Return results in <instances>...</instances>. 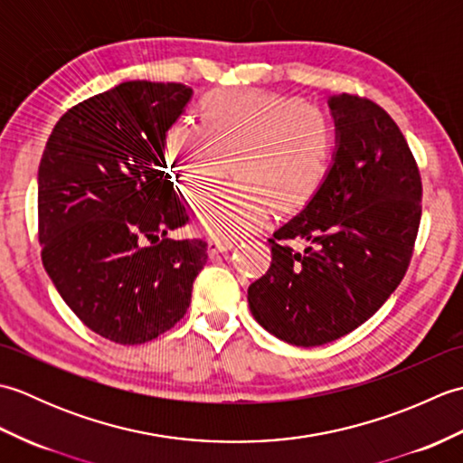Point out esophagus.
I'll use <instances>...</instances> for the list:
<instances>
[{"label":"esophagus","instance_id":"esophagus-1","mask_svg":"<svg viewBox=\"0 0 463 463\" xmlns=\"http://www.w3.org/2000/svg\"><path fill=\"white\" fill-rule=\"evenodd\" d=\"M237 241H229V239H209V254L214 257V254L224 252V250H231Z\"/></svg>","mask_w":463,"mask_h":463}]
</instances>
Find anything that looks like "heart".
Wrapping results in <instances>:
<instances>
[{"label":"heart","instance_id":"b5f03b06","mask_svg":"<svg viewBox=\"0 0 463 463\" xmlns=\"http://www.w3.org/2000/svg\"><path fill=\"white\" fill-rule=\"evenodd\" d=\"M201 127L173 125L165 137L173 181L191 206L221 189L226 165L237 184L199 216L211 237L257 231L272 211L307 206L330 169L334 129L320 107L262 90L211 93L199 107Z\"/></svg>","mask_w":463,"mask_h":463}]
</instances>
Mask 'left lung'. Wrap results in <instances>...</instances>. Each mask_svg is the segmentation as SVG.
Here are the masks:
<instances>
[{
  "label": "left lung",
  "instance_id": "obj_1",
  "mask_svg": "<svg viewBox=\"0 0 463 463\" xmlns=\"http://www.w3.org/2000/svg\"><path fill=\"white\" fill-rule=\"evenodd\" d=\"M334 163L300 214L269 239L272 262L249 287L262 328L322 346L366 322L410 267L421 219L418 163L394 119L360 95L330 97ZM292 240L308 241L304 253Z\"/></svg>",
  "mask_w": 463,
  "mask_h": 463
}]
</instances>
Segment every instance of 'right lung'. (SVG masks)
<instances>
[{"mask_svg":"<svg viewBox=\"0 0 463 463\" xmlns=\"http://www.w3.org/2000/svg\"><path fill=\"white\" fill-rule=\"evenodd\" d=\"M193 97L183 83L125 81L71 107L53 127L37 175L43 267L77 318L117 344L171 330L206 262L169 181L165 137Z\"/></svg>","mask_w":463,"mask_h":463,"instance_id":"add662e5","label":"right lung"}]
</instances>
